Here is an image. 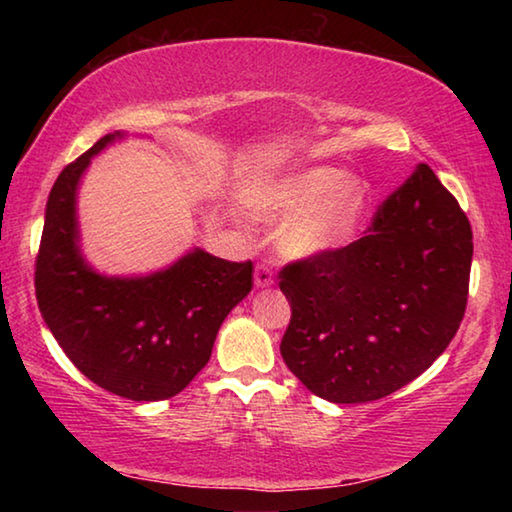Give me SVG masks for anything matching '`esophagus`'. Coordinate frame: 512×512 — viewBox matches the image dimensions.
Here are the masks:
<instances>
[{
  "mask_svg": "<svg viewBox=\"0 0 512 512\" xmlns=\"http://www.w3.org/2000/svg\"><path fill=\"white\" fill-rule=\"evenodd\" d=\"M271 284H273V268H271V264L259 262L255 266V287L264 289V287H271Z\"/></svg>",
  "mask_w": 512,
  "mask_h": 512,
  "instance_id": "obj_1",
  "label": "esophagus"
}]
</instances>
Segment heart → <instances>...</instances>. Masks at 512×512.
Instances as JSON below:
<instances>
[{"mask_svg":"<svg viewBox=\"0 0 512 512\" xmlns=\"http://www.w3.org/2000/svg\"><path fill=\"white\" fill-rule=\"evenodd\" d=\"M332 167H309L266 185L255 207L266 216L298 212L280 232V246L291 257H316L341 246L363 207V187L343 180Z\"/></svg>","mask_w":512,"mask_h":512,"instance_id":"1","label":"heart"}]
</instances>
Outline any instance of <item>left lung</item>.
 I'll return each mask as SVG.
<instances>
[{"label": "left lung", "instance_id": "left-lung-1", "mask_svg": "<svg viewBox=\"0 0 512 512\" xmlns=\"http://www.w3.org/2000/svg\"><path fill=\"white\" fill-rule=\"evenodd\" d=\"M472 248L461 205L429 164H418L361 239L282 266L277 277L291 305L284 363L327 402L395 393L456 336Z\"/></svg>", "mask_w": 512, "mask_h": 512}]
</instances>
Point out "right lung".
Returning a JSON list of instances; mask_svg holds the SVG:
<instances>
[{"label": "right lung", "instance_id": "add662e5", "mask_svg": "<svg viewBox=\"0 0 512 512\" xmlns=\"http://www.w3.org/2000/svg\"><path fill=\"white\" fill-rule=\"evenodd\" d=\"M106 135L60 171L36 257L40 314L69 361L108 393L133 402L178 395L210 361L225 316L253 289V262L203 250L149 277H103L83 262L76 187Z\"/></svg>", "mask_w": 512, "mask_h": 512}]
</instances>
